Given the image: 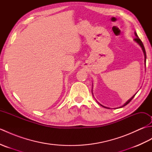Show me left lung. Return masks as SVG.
Masks as SVG:
<instances>
[{"label":"left lung","instance_id":"obj_1","mask_svg":"<svg viewBox=\"0 0 152 152\" xmlns=\"http://www.w3.org/2000/svg\"><path fill=\"white\" fill-rule=\"evenodd\" d=\"M134 35H135V37H136V38H134V41L136 43H137L138 45H139V46L141 47V48H142V51H143V53H144V63H145V66H146V51H145V48H144V45H143V43L142 42V41L140 40V39L139 38H138V35H137V33L136 32H134ZM93 86V85H92ZM137 93V92L135 93V94L132 96V97L131 98V99H129L128 100V101L126 102L124 104H123L122 106H121L120 107H119V108H122V107H124V106H125V105H127V104H129V103L131 101V100L133 99V98H134V96H135V95H136ZM92 94H93V92H92ZM99 104H100V105H101L102 107H104V108H108V107H106V106H103V105H102V104H100L99 102H98ZM114 109H115V108H114Z\"/></svg>","mask_w":152,"mask_h":152}]
</instances>
